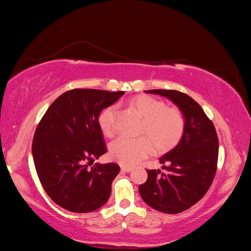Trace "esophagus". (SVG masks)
Returning <instances> with one entry per match:
<instances>
[{"mask_svg": "<svg viewBox=\"0 0 251 251\" xmlns=\"http://www.w3.org/2000/svg\"><path fill=\"white\" fill-rule=\"evenodd\" d=\"M132 168H128V166H121V172H125V173H130L132 172Z\"/></svg>", "mask_w": 251, "mask_h": 251, "instance_id": "34e87169", "label": "esophagus"}]
</instances>
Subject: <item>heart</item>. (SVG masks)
I'll return each mask as SVG.
<instances>
[{
	"label": "heart",
	"instance_id": "heart-1",
	"mask_svg": "<svg viewBox=\"0 0 251 251\" xmlns=\"http://www.w3.org/2000/svg\"><path fill=\"white\" fill-rule=\"evenodd\" d=\"M130 104L144 117L141 134L137 138L120 136L110 144V156L123 165H133L153 151H168L181 140L185 130V119L182 112L150 95L133 97ZM116 107H109L100 116V126L104 135L114 133Z\"/></svg>",
	"mask_w": 251,
	"mask_h": 251
}]
</instances>
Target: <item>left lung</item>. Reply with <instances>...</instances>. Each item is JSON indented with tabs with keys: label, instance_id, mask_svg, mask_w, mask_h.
<instances>
[{
	"label": "left lung",
	"instance_id": "1",
	"mask_svg": "<svg viewBox=\"0 0 251 251\" xmlns=\"http://www.w3.org/2000/svg\"><path fill=\"white\" fill-rule=\"evenodd\" d=\"M171 100L185 119L179 143L163 155L160 170H147L148 180L139 194L149 206L164 214H179L207 193L217 172L219 140L214 124L191 96L176 90H148Z\"/></svg>",
	"mask_w": 251,
	"mask_h": 251
}]
</instances>
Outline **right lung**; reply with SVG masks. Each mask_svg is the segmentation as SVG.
<instances>
[{"mask_svg":"<svg viewBox=\"0 0 251 251\" xmlns=\"http://www.w3.org/2000/svg\"><path fill=\"white\" fill-rule=\"evenodd\" d=\"M124 94L73 89L58 96L41 119L32 142L33 161L45 192L60 207L85 214L109 200L119 165H88L107 151L98 116Z\"/></svg>","mask_w":251,"mask_h":251,"instance_id":"obj_1","label":"right lung"}]
</instances>
